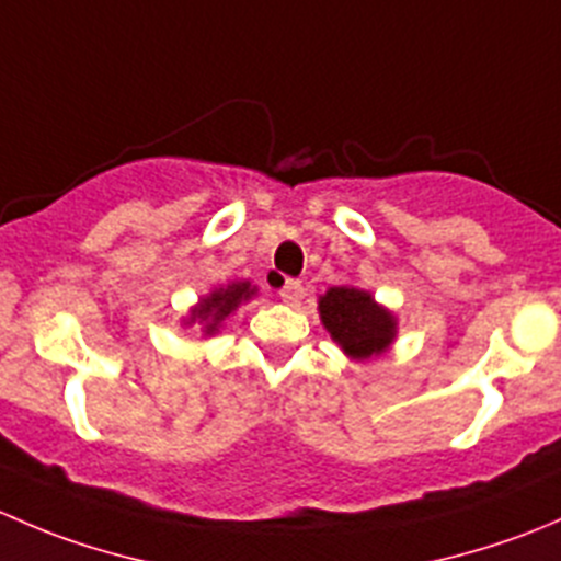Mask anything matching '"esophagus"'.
Wrapping results in <instances>:
<instances>
[{"instance_id":"obj_1","label":"esophagus","mask_w":561,"mask_h":561,"mask_svg":"<svg viewBox=\"0 0 561 561\" xmlns=\"http://www.w3.org/2000/svg\"><path fill=\"white\" fill-rule=\"evenodd\" d=\"M279 298L285 304H290V307H298L304 298V285L298 279H285L279 285Z\"/></svg>"}]
</instances>
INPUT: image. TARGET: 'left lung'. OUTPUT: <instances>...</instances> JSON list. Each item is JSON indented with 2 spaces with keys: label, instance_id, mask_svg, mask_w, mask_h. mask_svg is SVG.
Segmentation results:
<instances>
[{
  "label": "left lung",
  "instance_id": "1",
  "mask_svg": "<svg viewBox=\"0 0 561 561\" xmlns=\"http://www.w3.org/2000/svg\"><path fill=\"white\" fill-rule=\"evenodd\" d=\"M320 317L333 342L353 358H369L393 342V314L355 287H331L320 298Z\"/></svg>",
  "mask_w": 561,
  "mask_h": 561
}]
</instances>
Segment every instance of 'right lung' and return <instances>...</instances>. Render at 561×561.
I'll return each mask as SVG.
<instances>
[{
	"label": "right lung",
	"instance_id": "1",
	"mask_svg": "<svg viewBox=\"0 0 561 561\" xmlns=\"http://www.w3.org/2000/svg\"><path fill=\"white\" fill-rule=\"evenodd\" d=\"M249 296H254V290L249 287V282H236V285L219 287V290H214L211 296L203 298L201 307L192 312V320L206 322V333H214L217 331L219 322L233 312L241 301H247Z\"/></svg>",
	"mask_w": 561,
	"mask_h": 561
}]
</instances>
